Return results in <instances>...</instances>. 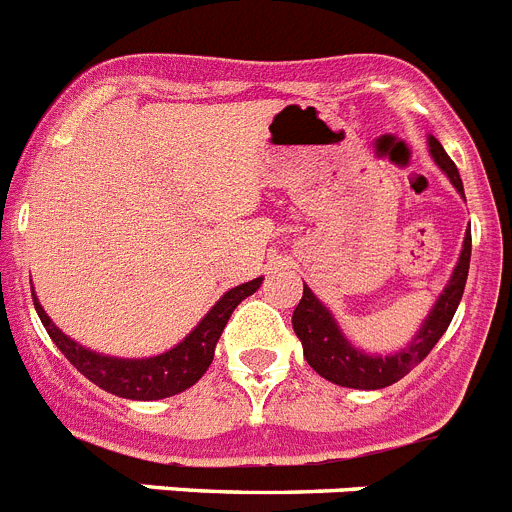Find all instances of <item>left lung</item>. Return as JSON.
<instances>
[{
  "label": "left lung",
  "instance_id": "obj_1",
  "mask_svg": "<svg viewBox=\"0 0 512 512\" xmlns=\"http://www.w3.org/2000/svg\"><path fill=\"white\" fill-rule=\"evenodd\" d=\"M428 153L433 156L438 169L449 176V182L454 184L456 192L464 197V184L456 171L454 161L449 153L443 151L433 135H428ZM469 259H472V233L467 230L464 243H461L459 261H456L454 271H451L449 282L441 289V295L433 302L431 312L425 315L420 328L415 330V336L410 338L408 346L392 354H366L364 348L356 346L351 338L343 333L338 325L336 315L318 300V295L305 284L302 289V300L295 307L292 315V328H295L297 338L302 341V351H305L307 364L315 369L323 379L341 387H351V390H382L390 384L400 382L410 369L420 364L425 356L431 354V348L436 346L438 338L446 333L451 318H454L456 307H459L461 295H464V284H467L469 274Z\"/></svg>",
  "mask_w": 512,
  "mask_h": 512
}]
</instances>
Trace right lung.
Wrapping results in <instances>:
<instances>
[{"instance_id":"1","label":"right lung","mask_w":512,"mask_h":512,"mask_svg":"<svg viewBox=\"0 0 512 512\" xmlns=\"http://www.w3.org/2000/svg\"><path fill=\"white\" fill-rule=\"evenodd\" d=\"M261 282H264V277H256L251 282L228 289L210 307L205 318L189 330V336L184 341H179L174 348L164 351V354L146 356V359L107 356L99 354V351H92L87 346H81L79 341L66 336L61 328H56V323L48 318V312L43 310L35 292L33 302L35 310H38L40 323L45 325V330H48V336L58 346V351L89 382H94L104 392H110V395L125 397V400H164V397L189 390L207 372V366L212 364V356H215L217 341L223 336L230 315H233L235 307L241 305L246 297H251L261 287Z\"/></svg>"}]
</instances>
